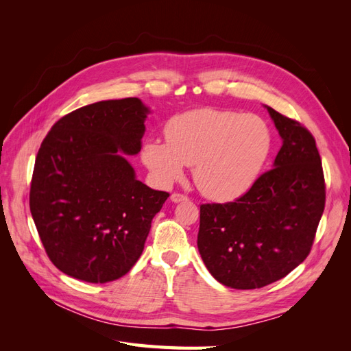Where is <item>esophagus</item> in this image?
Masks as SVG:
<instances>
[{
	"label": "esophagus",
	"mask_w": 351,
	"mask_h": 351,
	"mask_svg": "<svg viewBox=\"0 0 351 351\" xmlns=\"http://www.w3.org/2000/svg\"><path fill=\"white\" fill-rule=\"evenodd\" d=\"M169 199H171V202H174V204H180V202L189 200V199H187V196H184V195H180V193H173L171 196H169Z\"/></svg>",
	"instance_id": "34e87169"
}]
</instances>
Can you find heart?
I'll return each mask as SVG.
<instances>
[{"mask_svg":"<svg viewBox=\"0 0 351 351\" xmlns=\"http://www.w3.org/2000/svg\"><path fill=\"white\" fill-rule=\"evenodd\" d=\"M167 141L146 139L141 158L159 186H169L193 165L199 192L217 202L243 196L267 162L272 137L261 117L236 111L197 108L173 117Z\"/></svg>","mask_w":351,"mask_h":351,"instance_id":"obj_1","label":"heart"}]
</instances>
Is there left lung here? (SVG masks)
Here are the masks:
<instances>
[{
	"mask_svg": "<svg viewBox=\"0 0 351 351\" xmlns=\"http://www.w3.org/2000/svg\"><path fill=\"white\" fill-rule=\"evenodd\" d=\"M282 139L272 169L246 195L200 206L197 249L218 282L261 289L307 258L325 208V182L313 136L265 105Z\"/></svg>",
	"mask_w": 351,
	"mask_h": 351,
	"instance_id": "1",
	"label": "left lung"
}]
</instances>
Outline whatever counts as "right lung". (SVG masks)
Here are the masks:
<instances>
[{
  "label": "right lung",
  "instance_id": "add662e5",
  "mask_svg": "<svg viewBox=\"0 0 351 351\" xmlns=\"http://www.w3.org/2000/svg\"><path fill=\"white\" fill-rule=\"evenodd\" d=\"M149 112L139 98L95 102L62 117L39 147L32 218L51 262L69 277L104 284L141 258L169 196L139 182L125 156L141 152Z\"/></svg>",
  "mask_w": 351,
  "mask_h": 351
}]
</instances>
